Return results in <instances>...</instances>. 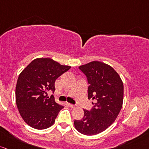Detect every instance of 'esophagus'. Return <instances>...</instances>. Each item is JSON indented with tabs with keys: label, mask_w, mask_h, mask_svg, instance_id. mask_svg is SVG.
Returning a JSON list of instances; mask_svg holds the SVG:
<instances>
[{
	"label": "esophagus",
	"mask_w": 149,
	"mask_h": 149,
	"mask_svg": "<svg viewBox=\"0 0 149 149\" xmlns=\"http://www.w3.org/2000/svg\"><path fill=\"white\" fill-rule=\"evenodd\" d=\"M67 105H68V107H71V108H73V107H75L74 104H71V103H67Z\"/></svg>",
	"instance_id": "1"
}]
</instances>
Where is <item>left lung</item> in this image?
<instances>
[{
	"label": "left lung",
	"mask_w": 149,
	"mask_h": 149,
	"mask_svg": "<svg viewBox=\"0 0 149 149\" xmlns=\"http://www.w3.org/2000/svg\"><path fill=\"white\" fill-rule=\"evenodd\" d=\"M88 79V99L94 100L91 111L74 121L75 128L84 135L93 136L106 130L115 121L123 104L124 86L117 71L103 62L94 61L79 66Z\"/></svg>",
	"instance_id": "left-lung-1"
}]
</instances>
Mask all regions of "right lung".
Here are the masks:
<instances>
[{
	"instance_id": "1",
	"label": "right lung",
	"mask_w": 149,
	"mask_h": 149,
	"mask_svg": "<svg viewBox=\"0 0 149 149\" xmlns=\"http://www.w3.org/2000/svg\"><path fill=\"white\" fill-rule=\"evenodd\" d=\"M70 68L50 58H37L19 73L16 104L22 118L31 127L45 130L54 123L63 106L49 97L47 92L55 91L56 80Z\"/></svg>"
}]
</instances>
